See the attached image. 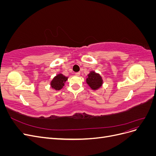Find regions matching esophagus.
I'll use <instances>...</instances> for the list:
<instances>
[{
  "label": "esophagus",
  "mask_w": 156,
  "mask_h": 156,
  "mask_svg": "<svg viewBox=\"0 0 156 156\" xmlns=\"http://www.w3.org/2000/svg\"><path fill=\"white\" fill-rule=\"evenodd\" d=\"M75 74L76 75H77V76H79V75H80V72H75Z\"/></svg>",
  "instance_id": "obj_1"
}]
</instances>
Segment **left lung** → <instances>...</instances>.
Returning <instances> with one entry per match:
<instances>
[{"label":"left lung","instance_id":"1","mask_svg":"<svg viewBox=\"0 0 156 156\" xmlns=\"http://www.w3.org/2000/svg\"><path fill=\"white\" fill-rule=\"evenodd\" d=\"M87 82L93 90H96L101 86L103 81L100 75L95 72H90L88 75Z\"/></svg>","mask_w":156,"mask_h":156}]
</instances>
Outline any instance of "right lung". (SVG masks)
Instances as JSON below:
<instances>
[{"label":"right lung","mask_w":156,"mask_h":156,"mask_svg":"<svg viewBox=\"0 0 156 156\" xmlns=\"http://www.w3.org/2000/svg\"><path fill=\"white\" fill-rule=\"evenodd\" d=\"M68 79V77H66L62 74H59L53 79V81H51V87L55 90H60L64 86V83Z\"/></svg>","instance_id":"obj_1"}]
</instances>
